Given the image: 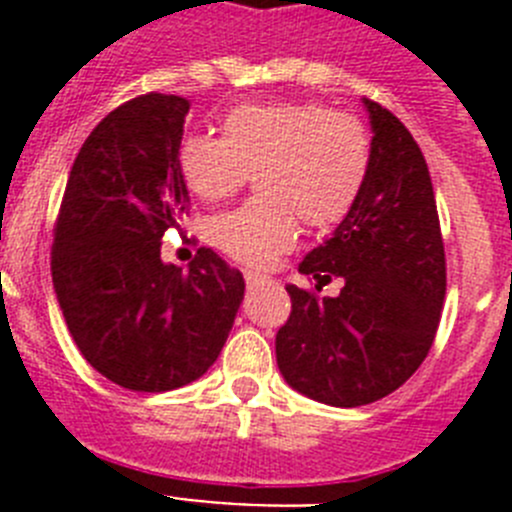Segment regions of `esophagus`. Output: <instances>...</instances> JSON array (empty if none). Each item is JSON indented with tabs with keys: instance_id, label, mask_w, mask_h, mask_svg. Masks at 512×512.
I'll return each mask as SVG.
<instances>
[{
	"instance_id": "obj_1",
	"label": "esophagus",
	"mask_w": 512,
	"mask_h": 512,
	"mask_svg": "<svg viewBox=\"0 0 512 512\" xmlns=\"http://www.w3.org/2000/svg\"><path fill=\"white\" fill-rule=\"evenodd\" d=\"M243 277H246L248 289H259V287H264V284H271V277H266V274H259V271L248 269Z\"/></svg>"
}]
</instances>
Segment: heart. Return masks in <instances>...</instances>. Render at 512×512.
I'll return each instance as SVG.
<instances>
[{
	"label": "heart",
	"instance_id": "1",
	"mask_svg": "<svg viewBox=\"0 0 512 512\" xmlns=\"http://www.w3.org/2000/svg\"><path fill=\"white\" fill-rule=\"evenodd\" d=\"M223 135L189 133L176 169L205 202L225 200L256 174L259 197L212 223V241L233 259L266 266L307 228H333L354 210L372 171V135L359 117L312 102L238 104Z\"/></svg>",
	"mask_w": 512,
	"mask_h": 512
}]
</instances>
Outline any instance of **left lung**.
<instances>
[{
  "label": "left lung",
  "mask_w": 512,
  "mask_h": 512,
  "mask_svg": "<svg viewBox=\"0 0 512 512\" xmlns=\"http://www.w3.org/2000/svg\"><path fill=\"white\" fill-rule=\"evenodd\" d=\"M372 171L354 210L300 271L338 297L287 284L277 364L289 387L333 408L369 405L408 382L431 351L446 297V253L431 174L410 130L364 97Z\"/></svg>",
  "instance_id": "obj_1"
}]
</instances>
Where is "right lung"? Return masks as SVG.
Returning a JSON list of instances; mask_svg holds the SVG:
<instances>
[{"label": "right lung", "instance_id": "add662e5", "mask_svg": "<svg viewBox=\"0 0 512 512\" xmlns=\"http://www.w3.org/2000/svg\"><path fill=\"white\" fill-rule=\"evenodd\" d=\"M189 99L143 94L84 140L56 220L51 271L81 356L135 392H166L215 364L243 302L241 271L215 251L161 261V238L182 228L189 192L176 169Z\"/></svg>", "mask_w": 512, "mask_h": 512}]
</instances>
